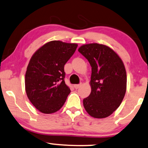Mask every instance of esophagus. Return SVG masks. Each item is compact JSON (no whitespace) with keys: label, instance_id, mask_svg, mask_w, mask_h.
<instances>
[{"label":"esophagus","instance_id":"1","mask_svg":"<svg viewBox=\"0 0 148 148\" xmlns=\"http://www.w3.org/2000/svg\"><path fill=\"white\" fill-rule=\"evenodd\" d=\"M81 86V83H80V84H76V85H74V88H75V89H79Z\"/></svg>","mask_w":148,"mask_h":148}]
</instances>
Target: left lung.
<instances>
[{
    "instance_id": "8db88e82",
    "label": "left lung",
    "mask_w": 148,
    "mask_h": 148,
    "mask_svg": "<svg viewBox=\"0 0 148 148\" xmlns=\"http://www.w3.org/2000/svg\"><path fill=\"white\" fill-rule=\"evenodd\" d=\"M79 51L92 67V91L83 99V106L94 118L109 116L121 103L125 97L127 75L120 57L111 48L91 43L82 45Z\"/></svg>"
}]
</instances>
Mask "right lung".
Wrapping results in <instances>:
<instances>
[{"mask_svg":"<svg viewBox=\"0 0 148 148\" xmlns=\"http://www.w3.org/2000/svg\"><path fill=\"white\" fill-rule=\"evenodd\" d=\"M78 45L53 40L34 54L25 74V90L33 106L44 114L59 110L70 93L65 83L64 65Z\"/></svg>","mask_w":148,"mask_h":148,"instance_id":"right-lung-1","label":"right lung"}]
</instances>
